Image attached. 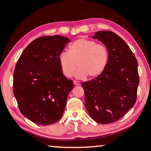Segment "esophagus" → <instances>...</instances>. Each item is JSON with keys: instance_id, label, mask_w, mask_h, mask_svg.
Listing matches in <instances>:
<instances>
[{"instance_id": "obj_1", "label": "esophagus", "mask_w": 151, "mask_h": 151, "mask_svg": "<svg viewBox=\"0 0 151 151\" xmlns=\"http://www.w3.org/2000/svg\"><path fill=\"white\" fill-rule=\"evenodd\" d=\"M73 84L75 86H79L80 85V83L77 81H73Z\"/></svg>"}]
</instances>
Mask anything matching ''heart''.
Wrapping results in <instances>:
<instances>
[{"instance_id": "b5f03b06", "label": "heart", "mask_w": 151, "mask_h": 151, "mask_svg": "<svg viewBox=\"0 0 151 151\" xmlns=\"http://www.w3.org/2000/svg\"><path fill=\"white\" fill-rule=\"evenodd\" d=\"M59 63L63 75L70 78L76 73L78 79H89L98 77L106 67L109 52L104 45L98 44L94 40L79 38L70 45L68 52H62L59 56ZM78 64H76V63Z\"/></svg>"}]
</instances>
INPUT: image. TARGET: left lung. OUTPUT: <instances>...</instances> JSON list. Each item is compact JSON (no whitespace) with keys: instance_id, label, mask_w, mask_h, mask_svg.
I'll list each match as a JSON object with an SVG mask.
<instances>
[{"instance_id":"obj_1","label":"left lung","mask_w":151,"mask_h":151,"mask_svg":"<svg viewBox=\"0 0 151 151\" xmlns=\"http://www.w3.org/2000/svg\"><path fill=\"white\" fill-rule=\"evenodd\" d=\"M93 37L103 43L109 52L100 76L82 83L85 106L93 119L107 124L119 120L133 107L139 79L137 61L126 42L111 31H99Z\"/></svg>"}]
</instances>
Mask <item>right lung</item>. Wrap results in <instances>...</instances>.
I'll return each mask as SVG.
<instances>
[{
	"label": "right lung",
	"instance_id": "add662e5",
	"mask_svg": "<svg viewBox=\"0 0 151 151\" xmlns=\"http://www.w3.org/2000/svg\"><path fill=\"white\" fill-rule=\"evenodd\" d=\"M69 42L59 35L38 37L16 64L14 95L21 114L34 123L49 125L62 117L73 82L63 75L58 58Z\"/></svg>",
	"mask_w": 151,
	"mask_h": 151
}]
</instances>
